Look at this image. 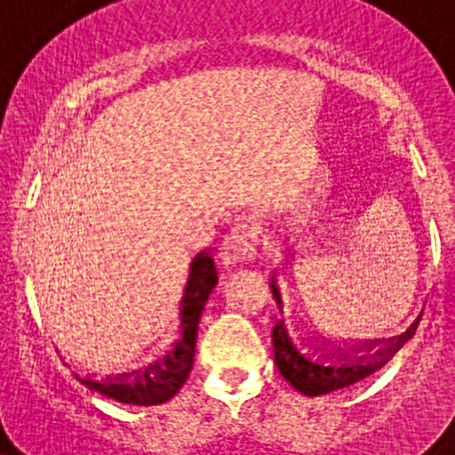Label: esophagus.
Wrapping results in <instances>:
<instances>
[{
    "label": "esophagus",
    "mask_w": 455,
    "mask_h": 455,
    "mask_svg": "<svg viewBox=\"0 0 455 455\" xmlns=\"http://www.w3.org/2000/svg\"><path fill=\"white\" fill-rule=\"evenodd\" d=\"M222 251L228 264H251L257 255V235L253 231H249V228H233V231L227 233V237H224Z\"/></svg>",
    "instance_id": "obj_1"
}]
</instances>
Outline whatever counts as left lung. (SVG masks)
<instances>
[{
  "label": "left lung",
  "mask_w": 455,
  "mask_h": 455,
  "mask_svg": "<svg viewBox=\"0 0 455 455\" xmlns=\"http://www.w3.org/2000/svg\"><path fill=\"white\" fill-rule=\"evenodd\" d=\"M270 288L282 310L279 288L275 282ZM394 323L396 321L389 323L385 319H371L370 325H363V332L350 328L361 337H337L330 334L323 321L313 313L306 321L277 319L273 328L275 363L283 379L306 396H323L346 389L385 368L414 334L416 323L396 335L403 325L394 326ZM379 331L383 338L375 337Z\"/></svg>",
  "instance_id": "8db88e82"
}]
</instances>
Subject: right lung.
Here are the masks:
<instances>
[{
    "mask_svg": "<svg viewBox=\"0 0 455 455\" xmlns=\"http://www.w3.org/2000/svg\"><path fill=\"white\" fill-rule=\"evenodd\" d=\"M218 283V268L209 253H200L191 264L182 299L163 321V332L136 355L132 368H118L114 374L84 376V383L103 396L127 405H160L180 392L189 379L196 356L200 315L211 291Z\"/></svg>",
    "mask_w": 455,
    "mask_h": 455,
    "instance_id": "right-lung-1",
    "label": "right lung"
}]
</instances>
